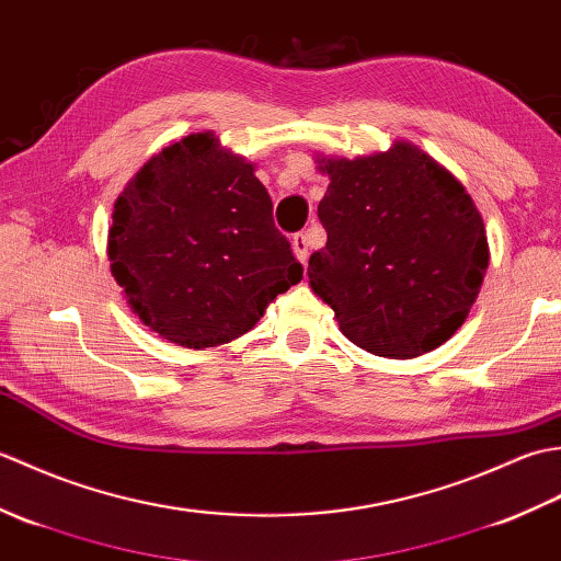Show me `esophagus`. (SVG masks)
Segmentation results:
<instances>
[{"label": "esophagus", "instance_id": "obj_1", "mask_svg": "<svg viewBox=\"0 0 561 561\" xmlns=\"http://www.w3.org/2000/svg\"><path fill=\"white\" fill-rule=\"evenodd\" d=\"M291 248H294L296 260H299L301 265H306V260H308V236L306 233H296L291 238Z\"/></svg>", "mask_w": 561, "mask_h": 561}]
</instances>
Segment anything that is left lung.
<instances>
[{
	"instance_id": "8db88e82",
	"label": "left lung",
	"mask_w": 561,
	"mask_h": 561,
	"mask_svg": "<svg viewBox=\"0 0 561 561\" xmlns=\"http://www.w3.org/2000/svg\"><path fill=\"white\" fill-rule=\"evenodd\" d=\"M328 243L308 284L356 347L412 359L453 337L490 265L482 214L456 175L410 141L356 159H318Z\"/></svg>"
}]
</instances>
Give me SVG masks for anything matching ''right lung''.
Masks as SVG:
<instances>
[{
  "label": "right lung",
  "mask_w": 561,
  "mask_h": 561,
  "mask_svg": "<svg viewBox=\"0 0 561 561\" xmlns=\"http://www.w3.org/2000/svg\"><path fill=\"white\" fill-rule=\"evenodd\" d=\"M108 260L141 323L190 350L245 335L304 277L255 165L214 133L141 165L115 202Z\"/></svg>",
  "instance_id": "1"
}]
</instances>
